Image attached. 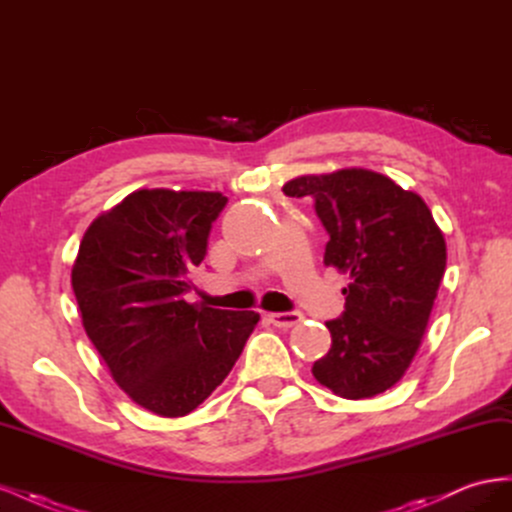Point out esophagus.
I'll list each match as a JSON object with an SVG mask.
<instances>
[{
	"label": "esophagus",
	"instance_id": "1",
	"mask_svg": "<svg viewBox=\"0 0 512 512\" xmlns=\"http://www.w3.org/2000/svg\"><path fill=\"white\" fill-rule=\"evenodd\" d=\"M301 314L299 312H271L267 314V320L273 324V327H280V329H290L294 324L301 322Z\"/></svg>",
	"mask_w": 512,
	"mask_h": 512
}]
</instances>
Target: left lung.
<instances>
[{
  "instance_id": "obj_1",
  "label": "left lung",
  "mask_w": 512,
  "mask_h": 512,
  "mask_svg": "<svg viewBox=\"0 0 512 512\" xmlns=\"http://www.w3.org/2000/svg\"><path fill=\"white\" fill-rule=\"evenodd\" d=\"M312 198L329 235L324 265L350 273L346 305L327 320L331 350L312 374L346 399L384 393L421 346L446 269V243L425 200L374 170L346 168L284 185Z\"/></svg>"
}]
</instances>
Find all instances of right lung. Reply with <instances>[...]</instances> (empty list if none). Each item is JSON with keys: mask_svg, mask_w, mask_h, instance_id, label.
<instances>
[{"mask_svg": "<svg viewBox=\"0 0 512 512\" xmlns=\"http://www.w3.org/2000/svg\"><path fill=\"white\" fill-rule=\"evenodd\" d=\"M220 192L138 190L91 224L72 267L83 327L138 406L183 416L218 389L260 316L185 301Z\"/></svg>", "mask_w": 512, "mask_h": 512, "instance_id": "right-lung-1", "label": "right lung"}]
</instances>
